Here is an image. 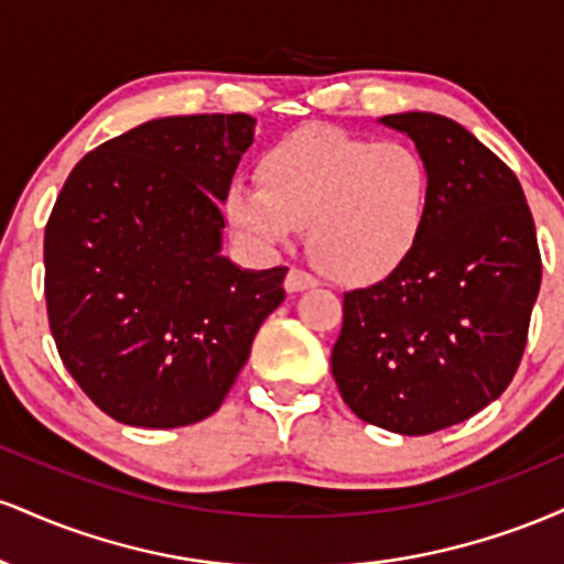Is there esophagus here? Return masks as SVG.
I'll return each instance as SVG.
<instances>
[{
  "instance_id": "34e87169",
  "label": "esophagus",
  "mask_w": 564,
  "mask_h": 564,
  "mask_svg": "<svg viewBox=\"0 0 564 564\" xmlns=\"http://www.w3.org/2000/svg\"><path fill=\"white\" fill-rule=\"evenodd\" d=\"M283 286H286L289 294H296V291L315 289L318 286V281H315L310 273H304V270H300V268H291L286 273V281H283Z\"/></svg>"
}]
</instances>
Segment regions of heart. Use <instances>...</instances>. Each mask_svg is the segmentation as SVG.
<instances>
[{"label":"heart","instance_id":"1","mask_svg":"<svg viewBox=\"0 0 564 564\" xmlns=\"http://www.w3.org/2000/svg\"><path fill=\"white\" fill-rule=\"evenodd\" d=\"M260 185L232 180L225 215L246 241L281 249L307 225V246L336 281L392 273L416 246L430 209V170L405 142L304 127L260 159Z\"/></svg>","mask_w":564,"mask_h":564}]
</instances>
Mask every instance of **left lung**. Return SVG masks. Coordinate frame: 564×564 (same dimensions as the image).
Masks as SVG:
<instances>
[{"label":"left lung","instance_id":"obj_1","mask_svg":"<svg viewBox=\"0 0 564 564\" xmlns=\"http://www.w3.org/2000/svg\"><path fill=\"white\" fill-rule=\"evenodd\" d=\"M379 124L422 153L430 209L411 254L345 294L332 373L364 422L430 435L467 422L514 379L541 254L520 180L469 129L426 111Z\"/></svg>","mask_w":564,"mask_h":564}]
</instances>
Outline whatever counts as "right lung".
<instances>
[{"instance_id": "1", "label": "right lung", "mask_w": 564, "mask_h": 564, "mask_svg": "<svg viewBox=\"0 0 564 564\" xmlns=\"http://www.w3.org/2000/svg\"><path fill=\"white\" fill-rule=\"evenodd\" d=\"M246 113L166 116L87 153L44 230L57 352L116 422L174 430L223 405L283 302L286 268L223 254L225 191L254 142Z\"/></svg>"}]
</instances>
